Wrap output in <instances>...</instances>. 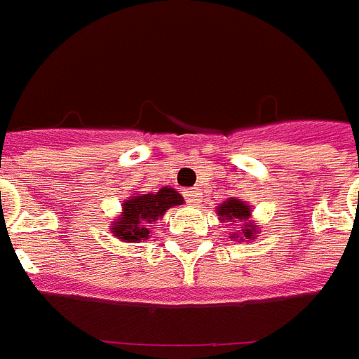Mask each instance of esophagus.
<instances>
[{
  "mask_svg": "<svg viewBox=\"0 0 359 359\" xmlns=\"http://www.w3.org/2000/svg\"><path fill=\"white\" fill-rule=\"evenodd\" d=\"M185 199L189 205H197L201 201V191L199 189H191V191H185Z\"/></svg>",
  "mask_w": 359,
  "mask_h": 359,
  "instance_id": "34e87169",
  "label": "esophagus"
}]
</instances>
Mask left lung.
I'll return each mask as SVG.
<instances>
[{
    "label": "left lung",
    "mask_w": 359,
    "mask_h": 359,
    "mask_svg": "<svg viewBox=\"0 0 359 359\" xmlns=\"http://www.w3.org/2000/svg\"><path fill=\"white\" fill-rule=\"evenodd\" d=\"M216 215L220 218V222H232V224L233 222H240L238 226H241V230L240 232H233L230 236V240L249 241L257 238L259 226L253 222V218H251V205H248L245 201L230 197V199H226L224 203H220L216 207Z\"/></svg>",
    "instance_id": "left-lung-1"
}]
</instances>
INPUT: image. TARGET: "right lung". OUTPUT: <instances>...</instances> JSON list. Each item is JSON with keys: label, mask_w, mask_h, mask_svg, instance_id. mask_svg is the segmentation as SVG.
I'll return each instance as SVG.
<instances>
[{"label": "right lung", "mask_w": 359, "mask_h": 359, "mask_svg": "<svg viewBox=\"0 0 359 359\" xmlns=\"http://www.w3.org/2000/svg\"><path fill=\"white\" fill-rule=\"evenodd\" d=\"M177 205H184V197L168 185L154 193L133 191L121 203V212L111 218V233L119 241L141 243L149 240L151 226L164 216L168 208Z\"/></svg>", "instance_id": "1"}]
</instances>
